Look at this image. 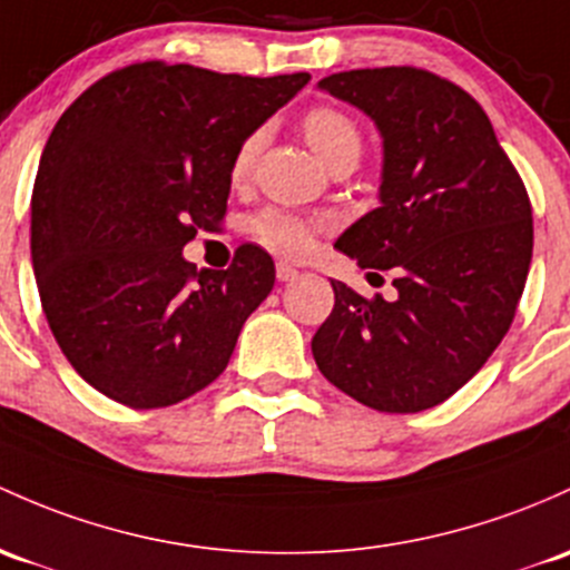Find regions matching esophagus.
I'll return each instance as SVG.
<instances>
[{"mask_svg": "<svg viewBox=\"0 0 570 570\" xmlns=\"http://www.w3.org/2000/svg\"><path fill=\"white\" fill-rule=\"evenodd\" d=\"M296 277H298V272L291 266V263H277V279H279V283H293Z\"/></svg>", "mask_w": 570, "mask_h": 570, "instance_id": "obj_1", "label": "esophagus"}]
</instances>
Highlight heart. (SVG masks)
<instances>
[{"instance_id": "b5f03b06", "label": "heart", "mask_w": 570, "mask_h": 570, "mask_svg": "<svg viewBox=\"0 0 570 570\" xmlns=\"http://www.w3.org/2000/svg\"><path fill=\"white\" fill-rule=\"evenodd\" d=\"M304 138L315 149V155L323 163L332 165L342 157H351L358 163L361 157V130L356 121L340 108L332 106H315L304 116ZM263 146V130L249 132L247 138L238 144L234 160H230V181L242 185L253 165L258 160V151ZM321 228V219L304 217V214L285 212V209H263L253 217L249 230L258 238L266 249L279 255H298L312 244V236Z\"/></svg>"}]
</instances>
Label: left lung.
<instances>
[{
	"label": "left lung",
	"instance_id": "left-lung-1",
	"mask_svg": "<svg viewBox=\"0 0 570 570\" xmlns=\"http://www.w3.org/2000/svg\"><path fill=\"white\" fill-rule=\"evenodd\" d=\"M317 87L383 136L381 206L334 247L394 272L396 296L332 279L312 356L361 405L419 413L456 394L511 328L532 258L528 189L479 102L430 70H347Z\"/></svg>",
	"mask_w": 570,
	"mask_h": 570
}]
</instances>
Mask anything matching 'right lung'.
<instances>
[{
	"instance_id": "obj_1",
	"label": "right lung",
	"mask_w": 570,
	"mask_h": 570,
	"mask_svg": "<svg viewBox=\"0 0 570 570\" xmlns=\"http://www.w3.org/2000/svg\"><path fill=\"white\" fill-rule=\"evenodd\" d=\"M307 81L138 62L57 121L35 179L32 266L59 347L108 400L168 407L223 375L274 261L242 244L225 272H198L181 249L223 223L238 144Z\"/></svg>"
}]
</instances>
